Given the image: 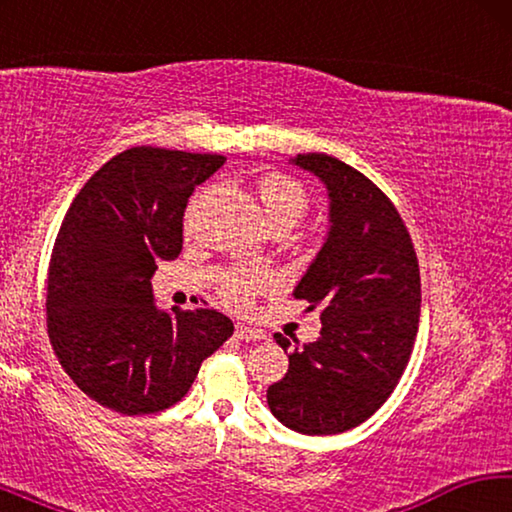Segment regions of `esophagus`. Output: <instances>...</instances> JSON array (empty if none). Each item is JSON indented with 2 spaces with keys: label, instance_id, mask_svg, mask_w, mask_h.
Here are the masks:
<instances>
[{
  "label": "esophagus",
  "instance_id": "obj_1",
  "mask_svg": "<svg viewBox=\"0 0 512 512\" xmlns=\"http://www.w3.org/2000/svg\"><path fill=\"white\" fill-rule=\"evenodd\" d=\"M237 339H241V341H259V339H264V334L259 332V329H253V327H248V325H237Z\"/></svg>",
  "mask_w": 512,
  "mask_h": 512
}]
</instances>
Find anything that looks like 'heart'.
I'll use <instances>...</instances> for the list:
<instances>
[{
	"label": "heart",
	"instance_id": "obj_1",
	"mask_svg": "<svg viewBox=\"0 0 512 512\" xmlns=\"http://www.w3.org/2000/svg\"><path fill=\"white\" fill-rule=\"evenodd\" d=\"M259 196H262L264 203V214L266 223L271 225H296L302 214L307 212V194L305 189L300 187L298 180L291 176H284V173H268L259 185ZM271 284V277L262 271H246L230 275L223 284L225 296L230 300H241L253 296V293L266 289Z\"/></svg>",
	"mask_w": 512,
	"mask_h": 512
}]
</instances>
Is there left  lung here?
<instances>
[{"label":"left lung","mask_w":512,"mask_h":512,"mask_svg":"<svg viewBox=\"0 0 512 512\" xmlns=\"http://www.w3.org/2000/svg\"><path fill=\"white\" fill-rule=\"evenodd\" d=\"M320 180L329 228L293 298L320 309V336L289 352V372L268 386V409L307 436L366 422L395 391L418 334L420 268L409 232L381 189L325 153L289 160ZM284 352L291 345L282 334Z\"/></svg>","instance_id":"8db88e82"}]
</instances>
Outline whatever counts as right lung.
Instances as JSON below:
<instances>
[{"instance_id": "1", "label": "right lung", "mask_w": 512, "mask_h": 512, "mask_svg": "<svg viewBox=\"0 0 512 512\" xmlns=\"http://www.w3.org/2000/svg\"><path fill=\"white\" fill-rule=\"evenodd\" d=\"M223 155L135 146L115 155L74 198L47 277V329L81 391L124 415L183 400L235 332L216 309H160L151 277L183 250L189 196Z\"/></svg>"}]
</instances>
